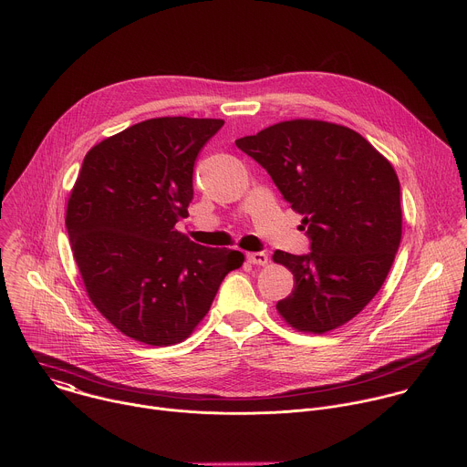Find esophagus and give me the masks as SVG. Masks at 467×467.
<instances>
[{"label": "esophagus", "mask_w": 467, "mask_h": 467, "mask_svg": "<svg viewBox=\"0 0 467 467\" xmlns=\"http://www.w3.org/2000/svg\"><path fill=\"white\" fill-rule=\"evenodd\" d=\"M247 262L249 264H256V265H264V264H268V254L262 253V251L247 253Z\"/></svg>", "instance_id": "34e87169"}]
</instances>
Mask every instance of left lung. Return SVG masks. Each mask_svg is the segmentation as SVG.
I'll return each instance as SVG.
<instances>
[{"instance_id": "obj_1", "label": "left lung", "mask_w": 467, "mask_h": 467, "mask_svg": "<svg viewBox=\"0 0 467 467\" xmlns=\"http://www.w3.org/2000/svg\"><path fill=\"white\" fill-rule=\"evenodd\" d=\"M303 216L308 254L275 251L294 274L279 314L323 335L353 319L380 290L401 242V186L393 166L357 130L290 119L236 140Z\"/></svg>"}]
</instances>
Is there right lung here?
<instances>
[{
	"label": "right lung",
	"instance_id": "1",
	"mask_svg": "<svg viewBox=\"0 0 467 467\" xmlns=\"http://www.w3.org/2000/svg\"><path fill=\"white\" fill-rule=\"evenodd\" d=\"M225 121L166 116L130 125L85 157L66 229L87 294L125 337L173 346L192 335L225 275L233 249L193 244L188 216L197 153Z\"/></svg>",
	"mask_w": 467,
	"mask_h": 467
}]
</instances>
